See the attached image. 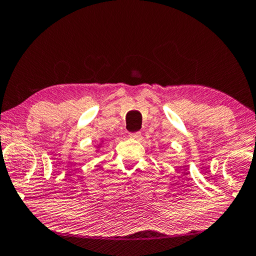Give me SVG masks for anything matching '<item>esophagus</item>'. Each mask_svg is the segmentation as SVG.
I'll return each instance as SVG.
<instances>
[{
  "mask_svg": "<svg viewBox=\"0 0 256 256\" xmlns=\"http://www.w3.org/2000/svg\"><path fill=\"white\" fill-rule=\"evenodd\" d=\"M128 136L130 138H132V139H138V138H140L141 132H131Z\"/></svg>",
  "mask_w": 256,
  "mask_h": 256,
  "instance_id": "1",
  "label": "esophagus"
}]
</instances>
